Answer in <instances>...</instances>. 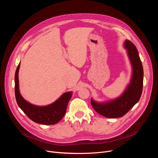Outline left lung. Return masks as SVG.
Listing matches in <instances>:
<instances>
[{"label": "left lung", "mask_w": 158, "mask_h": 158, "mask_svg": "<svg viewBox=\"0 0 158 158\" xmlns=\"http://www.w3.org/2000/svg\"><path fill=\"white\" fill-rule=\"evenodd\" d=\"M123 47L132 66L130 82L123 94L117 98L107 102H98L91 98L93 108L100 114L109 118H119L126 114L139 100L143 81V69L137 48L131 41L126 40Z\"/></svg>", "instance_id": "1"}]
</instances>
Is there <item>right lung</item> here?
<instances>
[{
	"instance_id": "right-lung-1",
	"label": "right lung",
	"mask_w": 158,
	"mask_h": 158,
	"mask_svg": "<svg viewBox=\"0 0 158 158\" xmlns=\"http://www.w3.org/2000/svg\"><path fill=\"white\" fill-rule=\"evenodd\" d=\"M20 63L15 72V93L16 101L20 108L33 122L43 125H52L59 122L64 116L68 103L72 96V92L63 94L53 103L40 106L32 104L22 97L19 90V72Z\"/></svg>"
}]
</instances>
